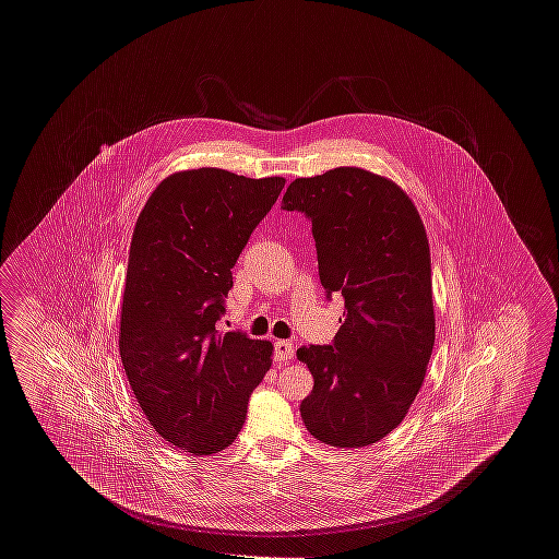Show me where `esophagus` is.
<instances>
[{
  "mask_svg": "<svg viewBox=\"0 0 559 559\" xmlns=\"http://www.w3.org/2000/svg\"><path fill=\"white\" fill-rule=\"evenodd\" d=\"M293 356H295V347H293L292 342H285V340L274 342V360L276 362L292 360Z\"/></svg>",
  "mask_w": 559,
  "mask_h": 559,
  "instance_id": "esophagus-1",
  "label": "esophagus"
}]
</instances>
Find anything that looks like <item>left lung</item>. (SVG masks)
Here are the masks:
<instances>
[{
    "label": "left lung",
    "instance_id": "left-lung-1",
    "mask_svg": "<svg viewBox=\"0 0 559 559\" xmlns=\"http://www.w3.org/2000/svg\"><path fill=\"white\" fill-rule=\"evenodd\" d=\"M281 207L312 222L320 283L346 301L333 344L297 349L314 377L301 419L324 444L369 447L406 417L436 340L424 222L402 188L360 167L297 178Z\"/></svg>",
    "mask_w": 559,
    "mask_h": 559
}]
</instances>
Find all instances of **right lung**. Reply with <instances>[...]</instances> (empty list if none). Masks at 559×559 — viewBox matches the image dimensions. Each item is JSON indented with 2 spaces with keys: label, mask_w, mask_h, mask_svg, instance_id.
I'll use <instances>...</instances> for the list:
<instances>
[{
  "label": "right lung",
  "mask_w": 559,
  "mask_h": 559,
  "mask_svg": "<svg viewBox=\"0 0 559 559\" xmlns=\"http://www.w3.org/2000/svg\"><path fill=\"white\" fill-rule=\"evenodd\" d=\"M285 178L201 167L165 178L133 228L119 352L160 438L192 454L235 442L272 344L219 333L233 267Z\"/></svg>",
  "instance_id": "1"
}]
</instances>
